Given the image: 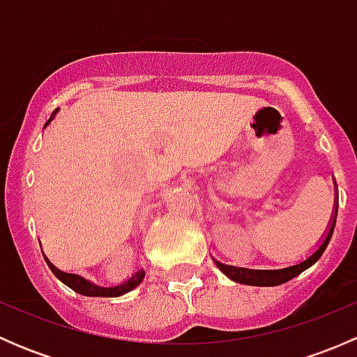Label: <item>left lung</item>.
<instances>
[{
    "label": "left lung",
    "mask_w": 357,
    "mask_h": 357,
    "mask_svg": "<svg viewBox=\"0 0 357 357\" xmlns=\"http://www.w3.org/2000/svg\"><path fill=\"white\" fill-rule=\"evenodd\" d=\"M337 211H338V199H337V205H335V212H333L332 222H330L328 233H326L323 243L318 247V250H316L314 254L309 255L305 261L298 262V264L289 266V268H283V269H247V268H236V266H228V264H222V262L219 261H214L215 266H218V268L221 269L229 280H233V282L236 283H242V285L276 287V285H282V283H287L289 280L295 278L297 275H301L302 271H305L309 266H312L319 257H321L325 248L328 247L330 238H332L333 235L335 222H337Z\"/></svg>",
    "instance_id": "left-lung-1"
}]
</instances>
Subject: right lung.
I'll return each mask as SVG.
<instances>
[{"label": "right lung", "mask_w": 357, "mask_h": 357, "mask_svg": "<svg viewBox=\"0 0 357 357\" xmlns=\"http://www.w3.org/2000/svg\"><path fill=\"white\" fill-rule=\"evenodd\" d=\"M56 112H59V109L53 112L52 117H50L48 122L45 124V128L53 121V119H55ZM46 262H48L50 269H52L53 275H55L60 282L66 283L68 289L77 291V294L86 295V297H119V295H124V294H128V291H131L132 289H136V287L143 282V278H145V269H139V271H136L131 278L126 280V282L121 283V285L100 287V285H95V283L88 282V280H84L82 276H79V275H72V273L60 271V269L55 268V266H53L48 259H46Z\"/></svg>", "instance_id": "1"}]
</instances>
